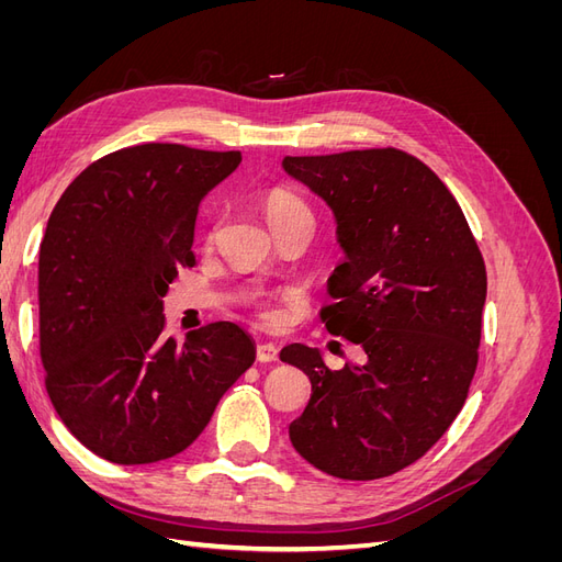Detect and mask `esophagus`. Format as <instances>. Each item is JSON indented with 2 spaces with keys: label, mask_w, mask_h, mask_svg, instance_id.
I'll list each match as a JSON object with an SVG mask.
<instances>
[{
  "label": "esophagus",
  "mask_w": 562,
  "mask_h": 562,
  "mask_svg": "<svg viewBox=\"0 0 562 562\" xmlns=\"http://www.w3.org/2000/svg\"><path fill=\"white\" fill-rule=\"evenodd\" d=\"M255 356H258L260 363H277L279 361V349H277V345L262 342V345H258V349H255Z\"/></svg>",
  "instance_id": "obj_1"
}]
</instances>
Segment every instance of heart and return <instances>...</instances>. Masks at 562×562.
<instances>
[{
	"instance_id": "1",
	"label": "heart",
	"mask_w": 562,
	"mask_h": 562,
	"mask_svg": "<svg viewBox=\"0 0 562 562\" xmlns=\"http://www.w3.org/2000/svg\"><path fill=\"white\" fill-rule=\"evenodd\" d=\"M262 211H265V217L267 223L271 225V229H279L288 223H295V220H310V223H314V213L312 209L304 203L295 192L291 190H283V187H274V190H269L262 199ZM215 236V229L211 232V239ZM260 307V316L265 321H274L277 314L274 310H269L265 302H258Z\"/></svg>"
}]
</instances>
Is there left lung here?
Listing matches in <instances>:
<instances>
[{
  "label": "left lung",
  "instance_id": "left-lung-1",
  "mask_svg": "<svg viewBox=\"0 0 562 562\" xmlns=\"http://www.w3.org/2000/svg\"><path fill=\"white\" fill-rule=\"evenodd\" d=\"M288 176L328 203L345 262L321 310L330 335L366 351L328 370L304 345L281 349L312 382L291 424L310 464L375 481L427 454L462 411L479 366L487 274L467 217L427 164L396 147L285 157Z\"/></svg>",
  "mask_w": 562,
  "mask_h": 562
}]
</instances>
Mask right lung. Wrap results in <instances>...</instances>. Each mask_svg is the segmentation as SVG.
I'll return each instance as SVG.
<instances>
[{
    "instance_id": "obj_1",
    "label": "right lung",
    "mask_w": 562,
    "mask_h": 562,
    "mask_svg": "<svg viewBox=\"0 0 562 562\" xmlns=\"http://www.w3.org/2000/svg\"><path fill=\"white\" fill-rule=\"evenodd\" d=\"M241 151L147 143L116 149L70 182L40 246V356L70 434L114 464L190 448L217 401L255 361L229 321L182 345L166 337L164 295L192 252L199 203Z\"/></svg>"
}]
</instances>
